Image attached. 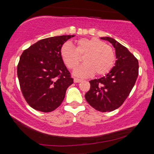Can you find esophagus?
<instances>
[{
    "label": "esophagus",
    "mask_w": 154,
    "mask_h": 154,
    "mask_svg": "<svg viewBox=\"0 0 154 154\" xmlns=\"http://www.w3.org/2000/svg\"><path fill=\"white\" fill-rule=\"evenodd\" d=\"M81 82H82V79H77V78H74V83H79Z\"/></svg>",
    "instance_id": "1"
}]
</instances>
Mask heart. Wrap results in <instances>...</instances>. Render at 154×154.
Segmentation results:
<instances>
[{"label": "heart", "instance_id": "obj_1", "mask_svg": "<svg viewBox=\"0 0 154 154\" xmlns=\"http://www.w3.org/2000/svg\"><path fill=\"white\" fill-rule=\"evenodd\" d=\"M75 48L71 43H65L60 48V57L65 65L74 70L79 65L80 56L85 55V63L75 70L74 74L80 77H90L95 73L105 75L114 66L115 54L111 46L97 38H80L75 42Z\"/></svg>", "mask_w": 154, "mask_h": 154}]
</instances>
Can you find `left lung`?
Segmentation results:
<instances>
[{
  "label": "left lung",
  "instance_id": "left-lung-1",
  "mask_svg": "<svg viewBox=\"0 0 154 154\" xmlns=\"http://www.w3.org/2000/svg\"><path fill=\"white\" fill-rule=\"evenodd\" d=\"M100 38L113 45L117 60L105 76L90 81V89L85 98L96 110L110 112L124 103L133 88L139 75V62L126 47L114 38Z\"/></svg>",
  "mask_w": 154,
  "mask_h": 154
}]
</instances>
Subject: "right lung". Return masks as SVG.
<instances>
[{
  "mask_svg": "<svg viewBox=\"0 0 154 154\" xmlns=\"http://www.w3.org/2000/svg\"><path fill=\"white\" fill-rule=\"evenodd\" d=\"M75 35L53 36L38 41L26 49L17 65L22 94L31 107L51 112L61 105L73 79L60 57V48Z\"/></svg>",
  "mask_w": 154,
  "mask_h": 154,
  "instance_id": "right-lung-1",
  "label": "right lung"
}]
</instances>
